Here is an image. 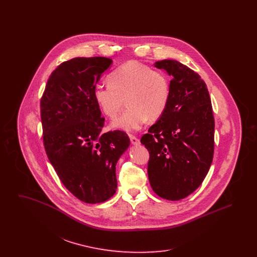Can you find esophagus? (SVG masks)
<instances>
[{"label": "esophagus", "instance_id": "34e87169", "mask_svg": "<svg viewBox=\"0 0 257 257\" xmlns=\"http://www.w3.org/2000/svg\"><path fill=\"white\" fill-rule=\"evenodd\" d=\"M130 141H131V144L134 145V146H138L140 145V139L135 137L133 135H130Z\"/></svg>", "mask_w": 257, "mask_h": 257}]
</instances>
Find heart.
Segmentation results:
<instances>
[{"instance_id": "1", "label": "heart", "mask_w": 257, "mask_h": 257, "mask_svg": "<svg viewBox=\"0 0 257 257\" xmlns=\"http://www.w3.org/2000/svg\"><path fill=\"white\" fill-rule=\"evenodd\" d=\"M93 96L110 119L120 113L126 100L129 108L112 122V127L133 132L140 130L147 119L155 121L164 114L171 98V84L163 71L128 61L110 74L108 84L94 86Z\"/></svg>"}]
</instances>
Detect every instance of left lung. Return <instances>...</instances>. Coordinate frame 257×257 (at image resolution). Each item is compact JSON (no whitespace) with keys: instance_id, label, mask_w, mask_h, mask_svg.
I'll use <instances>...</instances> for the list:
<instances>
[{"instance_id":"8db88e82","label":"left lung","mask_w":257,"mask_h":257,"mask_svg":"<svg viewBox=\"0 0 257 257\" xmlns=\"http://www.w3.org/2000/svg\"><path fill=\"white\" fill-rule=\"evenodd\" d=\"M171 76V98L159 120L141 143L149 152L152 190L168 200L191 195L204 180L214 155L215 120L207 86L179 61H156Z\"/></svg>"}]
</instances>
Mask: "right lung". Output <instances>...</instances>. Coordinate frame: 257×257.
I'll list each match as a JSON object with an SVG mask.
<instances>
[{
    "mask_svg": "<svg viewBox=\"0 0 257 257\" xmlns=\"http://www.w3.org/2000/svg\"><path fill=\"white\" fill-rule=\"evenodd\" d=\"M112 61L75 58L61 63L40 99L43 145L60 180L86 203L106 201L115 193V165L130 145L128 135L102 133L105 118L93 96Z\"/></svg>",
    "mask_w": 257,
    "mask_h": 257,
    "instance_id": "1",
    "label": "right lung"
}]
</instances>
